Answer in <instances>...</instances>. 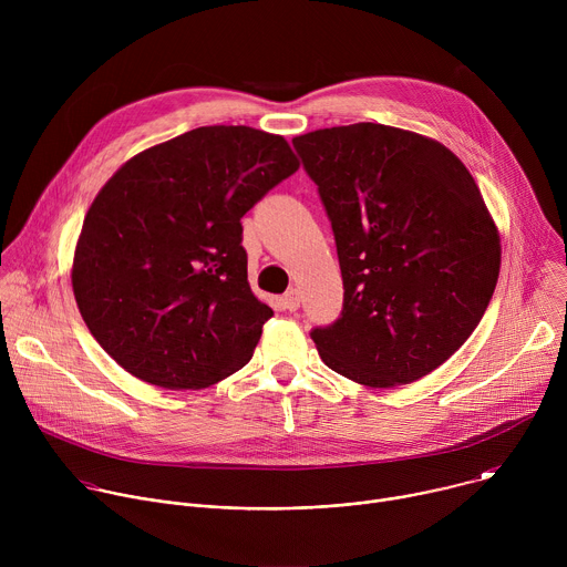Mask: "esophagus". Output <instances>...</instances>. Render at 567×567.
Returning <instances> with one entry per match:
<instances>
[{
    "instance_id": "34e87169",
    "label": "esophagus",
    "mask_w": 567,
    "mask_h": 567,
    "mask_svg": "<svg viewBox=\"0 0 567 567\" xmlns=\"http://www.w3.org/2000/svg\"><path fill=\"white\" fill-rule=\"evenodd\" d=\"M282 305L289 309V311H296L300 307V289L298 287H291L285 296H282Z\"/></svg>"
}]
</instances>
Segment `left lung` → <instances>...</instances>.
<instances>
[{
  "mask_svg": "<svg viewBox=\"0 0 567 567\" xmlns=\"http://www.w3.org/2000/svg\"><path fill=\"white\" fill-rule=\"evenodd\" d=\"M332 221L343 311L311 339L334 372L413 383L453 357L487 309L501 235L462 161L440 141L379 123L296 136Z\"/></svg>",
  "mask_w": 567,
  "mask_h": 567,
  "instance_id": "8db88e82",
  "label": "left lung"
}]
</instances>
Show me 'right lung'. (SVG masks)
I'll return each instance as SVG.
<instances>
[{
    "label": "right lung",
    "instance_id": "right-lung-1",
    "mask_svg": "<svg viewBox=\"0 0 567 567\" xmlns=\"http://www.w3.org/2000/svg\"><path fill=\"white\" fill-rule=\"evenodd\" d=\"M298 166L278 134L208 125L112 175L85 215L71 287L121 368L158 388L202 390L251 361L274 309L247 280L239 219Z\"/></svg>",
    "mask_w": 567,
    "mask_h": 567
}]
</instances>
